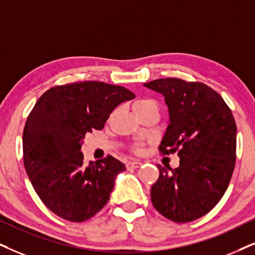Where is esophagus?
Returning a JSON list of instances; mask_svg holds the SVG:
<instances>
[{
    "label": "esophagus",
    "instance_id": "esophagus-1",
    "mask_svg": "<svg viewBox=\"0 0 255 255\" xmlns=\"http://www.w3.org/2000/svg\"><path fill=\"white\" fill-rule=\"evenodd\" d=\"M142 163L140 162V161H129V162L127 163V168L128 169H134V168H137V167H140Z\"/></svg>",
    "mask_w": 255,
    "mask_h": 255
}]
</instances>
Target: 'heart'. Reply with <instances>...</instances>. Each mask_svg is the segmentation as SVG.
<instances>
[{
  "label": "heart",
  "mask_w": 255,
  "mask_h": 255,
  "mask_svg": "<svg viewBox=\"0 0 255 255\" xmlns=\"http://www.w3.org/2000/svg\"><path fill=\"white\" fill-rule=\"evenodd\" d=\"M150 106H155V104H154L153 100H150V99H140V100H137V101L134 104V111L135 112L141 111V109L150 107ZM134 150L136 151V153H141V151H142V147H141L140 144H135Z\"/></svg>",
  "instance_id": "b5f03b06"
}]
</instances>
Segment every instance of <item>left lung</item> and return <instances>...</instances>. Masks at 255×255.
<instances>
[{
  "label": "left lung",
  "instance_id": "obj_1",
  "mask_svg": "<svg viewBox=\"0 0 255 255\" xmlns=\"http://www.w3.org/2000/svg\"><path fill=\"white\" fill-rule=\"evenodd\" d=\"M165 96L169 124L159 150L178 153V168H159L151 204L169 220L183 224L204 217L220 201L237 157V125L224 99L201 82L167 77L143 85Z\"/></svg>",
  "mask_w": 255,
  "mask_h": 255
}]
</instances>
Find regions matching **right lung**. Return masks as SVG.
I'll list each match as a JSON object with an SVG mask.
<instances>
[{"label":"right lung","mask_w":255,"mask_h":255,"mask_svg":"<svg viewBox=\"0 0 255 255\" xmlns=\"http://www.w3.org/2000/svg\"><path fill=\"white\" fill-rule=\"evenodd\" d=\"M134 98L125 87L85 81L53 87L37 100L24 126L23 163L53 213L82 222L107 204L126 167L111 155L85 165L81 146L87 133L102 129L109 114Z\"/></svg>","instance_id":"obj_1"}]
</instances>
